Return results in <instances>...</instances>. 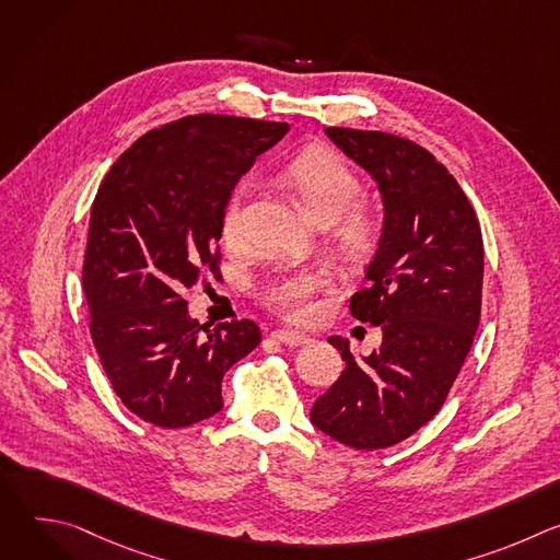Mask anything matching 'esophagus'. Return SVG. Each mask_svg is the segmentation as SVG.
I'll list each match as a JSON object with an SVG mask.
<instances>
[{
	"label": "esophagus",
	"mask_w": 560,
	"mask_h": 560,
	"mask_svg": "<svg viewBox=\"0 0 560 560\" xmlns=\"http://www.w3.org/2000/svg\"><path fill=\"white\" fill-rule=\"evenodd\" d=\"M270 337L279 343H285V346H303V343L310 341V337H305L301 332H292V330H275Z\"/></svg>",
	"instance_id": "obj_1"
}]
</instances>
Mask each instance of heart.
I'll return each instance as SVG.
<instances>
[{
    "label": "heart",
    "mask_w": 560,
    "mask_h": 560,
    "mask_svg": "<svg viewBox=\"0 0 560 560\" xmlns=\"http://www.w3.org/2000/svg\"><path fill=\"white\" fill-rule=\"evenodd\" d=\"M281 177L301 197L310 214L326 225L332 246L343 259L361 261L376 250L383 219L370 201L359 197L361 179L343 154L328 145H305L283 164ZM246 195L248 182H238L223 201L219 234L228 248H236L244 238ZM326 285V270L307 268L277 277L259 296L268 307L299 322L310 314L312 296Z\"/></svg>",
    "instance_id": "1"
}]
</instances>
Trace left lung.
Returning <instances> with one entry per match:
<instances>
[{"mask_svg": "<svg viewBox=\"0 0 560 560\" xmlns=\"http://www.w3.org/2000/svg\"><path fill=\"white\" fill-rule=\"evenodd\" d=\"M378 184L385 221L368 288L350 299L354 318L383 330L376 352L346 361L316 398L312 423L354 450L401 443L445 404L481 322L483 234L450 171L423 145L381 130L326 128Z\"/></svg>", "mask_w": 560, "mask_h": 560, "instance_id": "8db88e82", "label": "left lung"}]
</instances>
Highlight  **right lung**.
Returning a JSON list of instances; mask_svg holds the SVG:
<instances>
[{"label":"right lung","mask_w":560,"mask_h":560,"mask_svg":"<svg viewBox=\"0 0 560 560\" xmlns=\"http://www.w3.org/2000/svg\"><path fill=\"white\" fill-rule=\"evenodd\" d=\"M288 124L188 115L139 137L91 210L82 283L91 337L121 404L156 428L223 408V374L261 341L250 318L200 335L184 290L221 277L219 217L234 184Z\"/></svg>","instance_id":"1"}]
</instances>
